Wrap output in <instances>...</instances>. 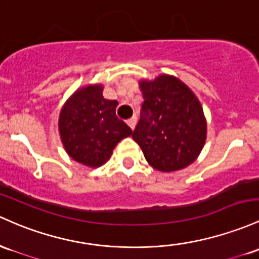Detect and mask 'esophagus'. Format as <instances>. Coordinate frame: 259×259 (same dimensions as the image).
<instances>
[{
    "mask_svg": "<svg viewBox=\"0 0 259 259\" xmlns=\"http://www.w3.org/2000/svg\"><path fill=\"white\" fill-rule=\"evenodd\" d=\"M136 121H138V118H136V116H132V118L130 119H127V125H129L130 127H132V129H134L135 127V125H136Z\"/></svg>",
    "mask_w": 259,
    "mask_h": 259,
    "instance_id": "1",
    "label": "esophagus"
}]
</instances>
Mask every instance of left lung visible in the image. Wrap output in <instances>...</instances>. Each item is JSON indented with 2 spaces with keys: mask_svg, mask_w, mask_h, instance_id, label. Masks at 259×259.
Instances as JSON below:
<instances>
[{
  "mask_svg": "<svg viewBox=\"0 0 259 259\" xmlns=\"http://www.w3.org/2000/svg\"><path fill=\"white\" fill-rule=\"evenodd\" d=\"M140 84L144 102L133 139L153 168H184L194 162L205 143L206 123L198 98L168 75Z\"/></svg>",
  "mask_w": 259,
  "mask_h": 259,
  "instance_id": "obj_1",
  "label": "left lung"
}]
</instances>
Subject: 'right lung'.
Returning <instances> with one entry per match:
<instances>
[{"mask_svg":"<svg viewBox=\"0 0 259 259\" xmlns=\"http://www.w3.org/2000/svg\"><path fill=\"white\" fill-rule=\"evenodd\" d=\"M102 92L101 86L82 88L65 104L59 120L67 153L90 167L107 162L116 144L133 133L115 114L118 102L104 99Z\"/></svg>","mask_w":259,"mask_h":259,"instance_id":"1","label":"right lung"}]
</instances>
